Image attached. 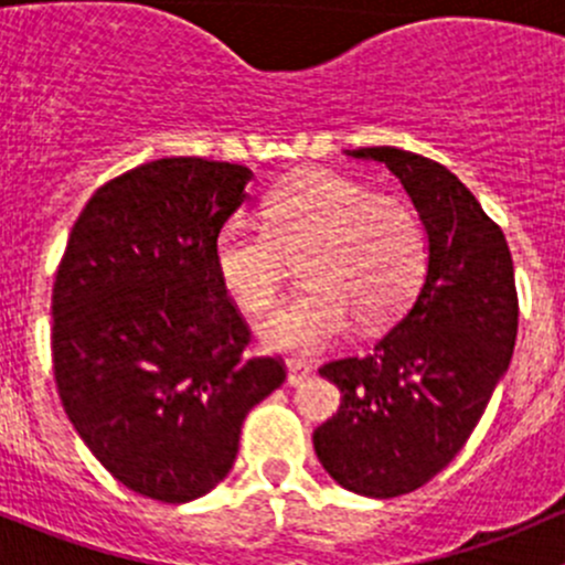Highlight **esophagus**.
<instances>
[{
	"mask_svg": "<svg viewBox=\"0 0 565 565\" xmlns=\"http://www.w3.org/2000/svg\"><path fill=\"white\" fill-rule=\"evenodd\" d=\"M311 377V366L306 361H287V383L292 385H300L306 383V380Z\"/></svg>",
	"mask_w": 565,
	"mask_h": 565,
	"instance_id": "obj_1",
	"label": "esophagus"
}]
</instances>
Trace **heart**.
<instances>
[{"label":"heart","instance_id":"heart-1","mask_svg":"<svg viewBox=\"0 0 565 565\" xmlns=\"http://www.w3.org/2000/svg\"><path fill=\"white\" fill-rule=\"evenodd\" d=\"M298 259L306 284L262 322L265 350L311 355L352 319L380 328L407 309L429 270V237L413 204L333 172H303L273 188L262 226L230 218L213 237V267L246 315H265Z\"/></svg>","mask_w":565,"mask_h":565}]
</instances>
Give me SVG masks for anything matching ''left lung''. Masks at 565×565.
<instances>
[{"label": "left lung", "instance_id": "8db88e82", "mask_svg": "<svg viewBox=\"0 0 565 565\" xmlns=\"http://www.w3.org/2000/svg\"><path fill=\"white\" fill-rule=\"evenodd\" d=\"M347 156L385 163L413 199L429 270L402 319L369 350L319 369L339 385V413L315 431L335 483L398 498L448 465L509 372L516 341L514 262L503 230L443 163L398 147Z\"/></svg>", "mask_w": 565, "mask_h": 565}]
</instances>
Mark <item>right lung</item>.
Returning <instances> with one entry per match:
<instances>
[{"label":"right lung","instance_id":"right-lung-1","mask_svg":"<svg viewBox=\"0 0 565 565\" xmlns=\"http://www.w3.org/2000/svg\"><path fill=\"white\" fill-rule=\"evenodd\" d=\"M248 167L161 158L93 193L51 295L62 407L136 494L188 503L235 465L248 409L287 380L246 358L248 324L221 287L213 237L248 199Z\"/></svg>","mask_w":565,"mask_h":565}]
</instances>
